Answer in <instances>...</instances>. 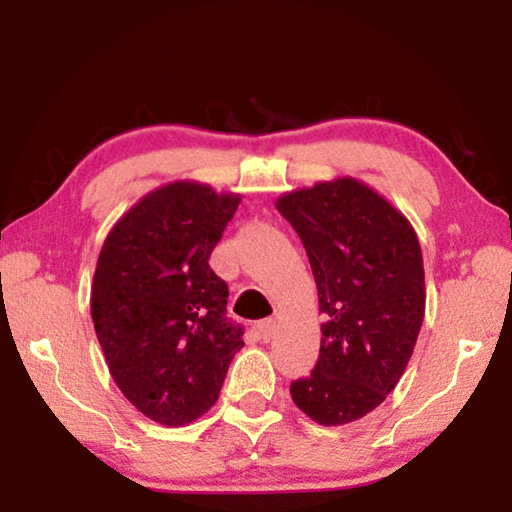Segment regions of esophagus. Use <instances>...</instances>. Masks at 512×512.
Returning <instances> with one entry per match:
<instances>
[{
    "label": "esophagus",
    "mask_w": 512,
    "mask_h": 512,
    "mask_svg": "<svg viewBox=\"0 0 512 512\" xmlns=\"http://www.w3.org/2000/svg\"><path fill=\"white\" fill-rule=\"evenodd\" d=\"M275 329H277L275 318H266V320H259V323H257V332H259V336H262L264 343H268V341L273 339Z\"/></svg>",
    "instance_id": "obj_1"
}]
</instances>
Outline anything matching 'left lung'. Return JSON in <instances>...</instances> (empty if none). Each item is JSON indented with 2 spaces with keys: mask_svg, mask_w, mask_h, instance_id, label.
I'll use <instances>...</instances> for the list:
<instances>
[{
  "mask_svg": "<svg viewBox=\"0 0 512 512\" xmlns=\"http://www.w3.org/2000/svg\"><path fill=\"white\" fill-rule=\"evenodd\" d=\"M318 287L320 354L291 381L300 411L325 427L363 418L397 386L424 318L418 235L402 212L354 178L277 198Z\"/></svg>",
  "mask_w": 512,
  "mask_h": 512,
  "instance_id": "left-lung-1",
  "label": "left lung"
}]
</instances>
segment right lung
Wrapping results in <instances>:
<instances>
[{"mask_svg":"<svg viewBox=\"0 0 512 512\" xmlns=\"http://www.w3.org/2000/svg\"><path fill=\"white\" fill-rule=\"evenodd\" d=\"M239 194L178 180L146 194L110 230L92 282L94 332L137 411L167 427L219 400L244 329L225 316L228 284L210 255Z\"/></svg>","mask_w":512,"mask_h":512,"instance_id":"obj_1","label":"right lung"}]
</instances>
